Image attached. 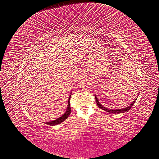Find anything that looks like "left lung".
Here are the masks:
<instances>
[{"mask_svg":"<svg viewBox=\"0 0 159 159\" xmlns=\"http://www.w3.org/2000/svg\"><path fill=\"white\" fill-rule=\"evenodd\" d=\"M95 98H96V104H97V106H98L100 109L103 110L107 112H109V113H112V114H120V113H124V112L125 111H127L128 110H129L131 109V106L134 104V103L135 102V101L137 100V99H135V100L132 102V103L129 106H127L126 107H125V108H122V109H115V110H111V109H108V108H106V107H104L103 106H102V104H100V102H98V98H97L96 96L95 95Z\"/></svg>","mask_w":159,"mask_h":159,"instance_id":"obj_1","label":"left lung"}]
</instances>
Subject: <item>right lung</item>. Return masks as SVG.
Instances as JSON below:
<instances>
[{
	"label": "right lung",
	"instance_id": "add662e5",
	"mask_svg": "<svg viewBox=\"0 0 159 159\" xmlns=\"http://www.w3.org/2000/svg\"><path fill=\"white\" fill-rule=\"evenodd\" d=\"M71 94V93L70 94ZM70 96H69V100H68V104H67V107H66V111L65 112V113L61 116V117H58L57 119H56L53 121H49V122H46L45 124H48V125H57V124H61V122L64 121L67 117H69V116L70 115V112H71V109H70Z\"/></svg>",
	"mask_w": 159,
	"mask_h": 159
}]
</instances>
